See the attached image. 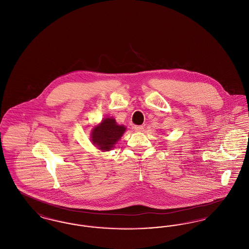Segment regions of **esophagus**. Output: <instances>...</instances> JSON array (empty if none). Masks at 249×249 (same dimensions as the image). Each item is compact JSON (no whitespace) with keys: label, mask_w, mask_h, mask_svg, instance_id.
Instances as JSON below:
<instances>
[{"label":"esophagus","mask_w":249,"mask_h":249,"mask_svg":"<svg viewBox=\"0 0 249 249\" xmlns=\"http://www.w3.org/2000/svg\"><path fill=\"white\" fill-rule=\"evenodd\" d=\"M134 130L135 131H142L143 130V127L142 126H134Z\"/></svg>","instance_id":"obj_1"}]
</instances>
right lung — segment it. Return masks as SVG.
Returning <instances> with one entry per match:
<instances>
[{
  "mask_svg": "<svg viewBox=\"0 0 249 249\" xmlns=\"http://www.w3.org/2000/svg\"><path fill=\"white\" fill-rule=\"evenodd\" d=\"M125 130L126 128L118 125L115 119L108 118L92 130L91 141L99 149L109 151L119 141Z\"/></svg>",
  "mask_w": 249,
  "mask_h": 249,
  "instance_id": "add662e5",
  "label": "right lung"
}]
</instances>
